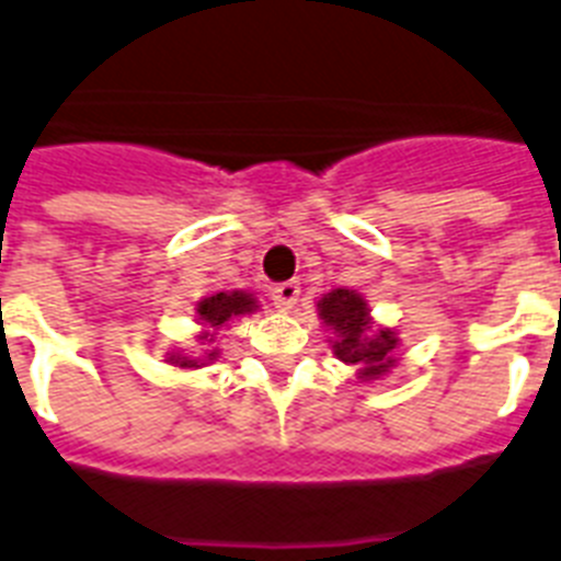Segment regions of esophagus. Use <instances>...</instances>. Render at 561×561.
Listing matches in <instances>:
<instances>
[{
	"instance_id": "1",
	"label": "esophagus",
	"mask_w": 561,
	"mask_h": 561,
	"mask_svg": "<svg viewBox=\"0 0 561 561\" xmlns=\"http://www.w3.org/2000/svg\"><path fill=\"white\" fill-rule=\"evenodd\" d=\"M300 298V284L298 280H286V284H277L272 286V300L280 312H289L291 306L298 304Z\"/></svg>"
}]
</instances>
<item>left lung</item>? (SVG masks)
<instances>
[{
	"instance_id": "8db88e82",
	"label": "left lung",
	"mask_w": 561,
	"mask_h": 561,
	"mask_svg": "<svg viewBox=\"0 0 561 561\" xmlns=\"http://www.w3.org/2000/svg\"><path fill=\"white\" fill-rule=\"evenodd\" d=\"M320 320L334 329V354L337 360L360 366L363 380H375L394 366L397 334L391 329L371 332L366 300L352 289H332L318 304Z\"/></svg>"
}]
</instances>
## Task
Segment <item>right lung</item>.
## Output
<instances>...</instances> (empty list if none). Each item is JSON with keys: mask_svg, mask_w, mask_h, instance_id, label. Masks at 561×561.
Returning a JSON list of instances; mask_svg holds the SVG:
<instances>
[{"mask_svg": "<svg viewBox=\"0 0 561 561\" xmlns=\"http://www.w3.org/2000/svg\"><path fill=\"white\" fill-rule=\"evenodd\" d=\"M257 304L252 295H247V291H218V295H213V298H204L198 304V323L204 327V332L198 334V340H204V343H213L215 340V332L221 327H227L229 320L232 318H241V314H249L255 312ZM218 357V348H207V357H184V354H170V363H175V366L181 368H201L207 366L209 360H215Z\"/></svg>", "mask_w": 561, "mask_h": 561, "instance_id": "1", "label": "right lung"}]
</instances>
